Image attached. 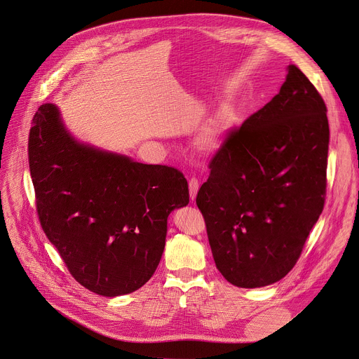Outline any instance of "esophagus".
Here are the masks:
<instances>
[{"mask_svg": "<svg viewBox=\"0 0 359 359\" xmlns=\"http://www.w3.org/2000/svg\"><path fill=\"white\" fill-rule=\"evenodd\" d=\"M198 187H200V184H198V180H197L196 177H193V179L189 180V193H190V200H191V201L196 200Z\"/></svg>", "mask_w": 359, "mask_h": 359, "instance_id": "esophagus-1", "label": "esophagus"}]
</instances>
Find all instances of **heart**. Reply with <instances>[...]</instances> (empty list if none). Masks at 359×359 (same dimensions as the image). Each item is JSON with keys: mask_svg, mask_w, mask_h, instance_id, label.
<instances>
[{"mask_svg": "<svg viewBox=\"0 0 359 359\" xmlns=\"http://www.w3.org/2000/svg\"><path fill=\"white\" fill-rule=\"evenodd\" d=\"M235 124V111L229 104H221L205 120L197 134V147L204 152H217L226 142Z\"/></svg>", "mask_w": 359, "mask_h": 359, "instance_id": "heart-1", "label": "heart"}]
</instances>
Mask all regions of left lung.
<instances>
[{
  "instance_id": "1",
  "label": "left lung",
  "mask_w": 359,
  "mask_h": 359,
  "mask_svg": "<svg viewBox=\"0 0 359 359\" xmlns=\"http://www.w3.org/2000/svg\"><path fill=\"white\" fill-rule=\"evenodd\" d=\"M326 104L294 64L280 92L229 133L196 203L217 269L239 288L284 278L298 262L326 196Z\"/></svg>"
}]
</instances>
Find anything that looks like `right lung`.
<instances>
[{
  "mask_svg": "<svg viewBox=\"0 0 359 359\" xmlns=\"http://www.w3.org/2000/svg\"><path fill=\"white\" fill-rule=\"evenodd\" d=\"M27 149L41 228L71 276L109 298L141 288L161 262L169 214L189 204L183 173L78 141L53 103L37 109Z\"/></svg>",
  "mask_w": 359,
  "mask_h": 359,
  "instance_id": "obj_1",
  "label": "right lung"
}]
</instances>
